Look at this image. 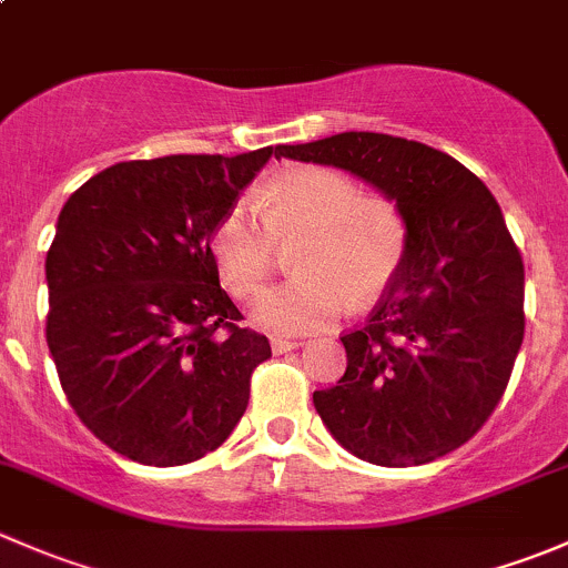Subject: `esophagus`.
I'll return each instance as SVG.
<instances>
[{"instance_id":"34e87169","label":"esophagus","mask_w":568,"mask_h":568,"mask_svg":"<svg viewBox=\"0 0 568 568\" xmlns=\"http://www.w3.org/2000/svg\"><path fill=\"white\" fill-rule=\"evenodd\" d=\"M302 341H291V337H274L272 341V348L274 354H288L294 352V348H300Z\"/></svg>"}]
</instances>
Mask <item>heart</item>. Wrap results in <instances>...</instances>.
Masks as SVG:
<instances>
[{
    "label": "heart",
    "mask_w": 568,
    "mask_h": 568,
    "mask_svg": "<svg viewBox=\"0 0 568 568\" xmlns=\"http://www.w3.org/2000/svg\"><path fill=\"white\" fill-rule=\"evenodd\" d=\"M406 220L390 197L365 194L352 175L294 168L261 200L242 197L211 233L216 266L233 296H255L274 266L277 242L296 250L300 277L257 296L252 321L274 335H305L335 324L352 305L379 300L406 255Z\"/></svg>",
    "instance_id": "b5f03b06"
}]
</instances>
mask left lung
<instances>
[{"mask_svg":"<svg viewBox=\"0 0 568 568\" xmlns=\"http://www.w3.org/2000/svg\"><path fill=\"white\" fill-rule=\"evenodd\" d=\"M277 159L374 183L406 220V255L359 329L346 374L313 393L332 437L382 467L428 464L489 420L525 337V266L495 194L448 153L404 136L343 131Z\"/></svg>","mask_w":568,"mask_h":568,"instance_id":"1","label":"left lung"}]
</instances>
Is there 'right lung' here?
<instances>
[{
	"mask_svg": "<svg viewBox=\"0 0 568 568\" xmlns=\"http://www.w3.org/2000/svg\"><path fill=\"white\" fill-rule=\"evenodd\" d=\"M274 151L120 162L62 205L45 343L68 404L114 454L178 467L242 420L272 346L239 326L211 233Z\"/></svg>",
	"mask_w": 568,
	"mask_h": 568,
	"instance_id": "add662e5",
	"label": "right lung"
}]
</instances>
